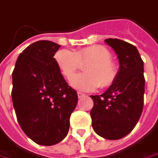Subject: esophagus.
<instances>
[{
    "label": "esophagus",
    "instance_id": "obj_1",
    "mask_svg": "<svg viewBox=\"0 0 158 158\" xmlns=\"http://www.w3.org/2000/svg\"><path fill=\"white\" fill-rule=\"evenodd\" d=\"M86 94H83V93H81V92H78V97L79 98H82V97H84Z\"/></svg>",
    "mask_w": 158,
    "mask_h": 158
}]
</instances>
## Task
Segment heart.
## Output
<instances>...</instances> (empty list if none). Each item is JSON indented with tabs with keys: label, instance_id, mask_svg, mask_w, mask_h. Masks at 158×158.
Returning <instances> with one entry per match:
<instances>
[{
	"label": "heart",
	"instance_id": "obj_1",
	"mask_svg": "<svg viewBox=\"0 0 158 158\" xmlns=\"http://www.w3.org/2000/svg\"><path fill=\"white\" fill-rule=\"evenodd\" d=\"M55 60L63 76L67 79L84 66L86 73L72 78L71 84L75 88L92 91L98 86L106 88L110 86L118 76V66L111 59V53L105 47L93 45L75 51L59 50L55 55Z\"/></svg>",
	"mask_w": 158,
	"mask_h": 158
}]
</instances>
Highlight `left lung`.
Wrapping results in <instances>:
<instances>
[{"label": "left lung", "instance_id": "obj_1", "mask_svg": "<svg viewBox=\"0 0 158 158\" xmlns=\"http://www.w3.org/2000/svg\"><path fill=\"white\" fill-rule=\"evenodd\" d=\"M119 60L118 76L106 92L90 95V115L96 134L107 140H118L132 132L140 119L144 102L143 61L136 47L118 39H107Z\"/></svg>", "mask_w": 158, "mask_h": 158}]
</instances>
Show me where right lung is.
<instances>
[{"label": "right lung", "instance_id": "add662e5", "mask_svg": "<svg viewBox=\"0 0 158 158\" xmlns=\"http://www.w3.org/2000/svg\"><path fill=\"white\" fill-rule=\"evenodd\" d=\"M61 46L39 40L22 52L12 72V102L24 133L37 144L51 146L69 132L78 102L54 58Z\"/></svg>", "mask_w": 158, "mask_h": 158}]
</instances>
